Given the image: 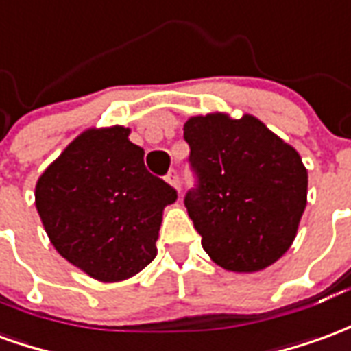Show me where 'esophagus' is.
Returning a JSON list of instances; mask_svg holds the SVG:
<instances>
[{
	"mask_svg": "<svg viewBox=\"0 0 351 351\" xmlns=\"http://www.w3.org/2000/svg\"><path fill=\"white\" fill-rule=\"evenodd\" d=\"M165 178H167V182L171 184L173 188H176V190L180 192V178H178V175H176V171H171Z\"/></svg>",
	"mask_w": 351,
	"mask_h": 351,
	"instance_id": "obj_1",
	"label": "esophagus"
}]
</instances>
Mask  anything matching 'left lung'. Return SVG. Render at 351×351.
Listing matches in <instances>:
<instances>
[{
    "label": "left lung",
    "instance_id": "left-lung-1",
    "mask_svg": "<svg viewBox=\"0 0 351 351\" xmlns=\"http://www.w3.org/2000/svg\"><path fill=\"white\" fill-rule=\"evenodd\" d=\"M184 141L195 175L184 205L205 252L230 271H258L281 258L306 209L298 152L252 116L190 117Z\"/></svg>",
    "mask_w": 351,
    "mask_h": 351
}]
</instances>
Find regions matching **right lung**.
<instances>
[{"instance_id": "right-lung-1", "label": "right lung", "mask_w": 351, "mask_h": 351, "mask_svg": "<svg viewBox=\"0 0 351 351\" xmlns=\"http://www.w3.org/2000/svg\"><path fill=\"white\" fill-rule=\"evenodd\" d=\"M176 197L117 125L80 134L36 186L51 243L99 281L133 278L156 258L161 215Z\"/></svg>"}]
</instances>
